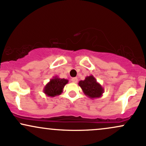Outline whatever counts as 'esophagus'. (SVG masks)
<instances>
[{
  "label": "esophagus",
  "instance_id": "esophagus-1",
  "mask_svg": "<svg viewBox=\"0 0 146 146\" xmlns=\"http://www.w3.org/2000/svg\"><path fill=\"white\" fill-rule=\"evenodd\" d=\"M71 81L74 83H77L78 81V78H73L71 79Z\"/></svg>",
  "mask_w": 146,
  "mask_h": 146
}]
</instances>
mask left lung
I'll return each mask as SVG.
<instances>
[{
    "mask_svg": "<svg viewBox=\"0 0 146 146\" xmlns=\"http://www.w3.org/2000/svg\"><path fill=\"white\" fill-rule=\"evenodd\" d=\"M85 95L90 99L100 98L102 96L104 89L93 75L86 77L84 80H80L78 83Z\"/></svg>",
    "mask_w": 146,
    "mask_h": 146,
    "instance_id": "left-lung-1",
    "label": "left lung"
}]
</instances>
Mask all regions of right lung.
I'll use <instances>...</instances> for the list:
<instances>
[{
  "label": "right lung",
  "instance_id": "right-lung-1",
  "mask_svg": "<svg viewBox=\"0 0 146 146\" xmlns=\"http://www.w3.org/2000/svg\"><path fill=\"white\" fill-rule=\"evenodd\" d=\"M68 82V80L59 77H53L50 81L45 85L43 92L48 97H56L60 95L63 92V88Z\"/></svg>",
  "mask_w": 146,
  "mask_h": 146
}]
</instances>
